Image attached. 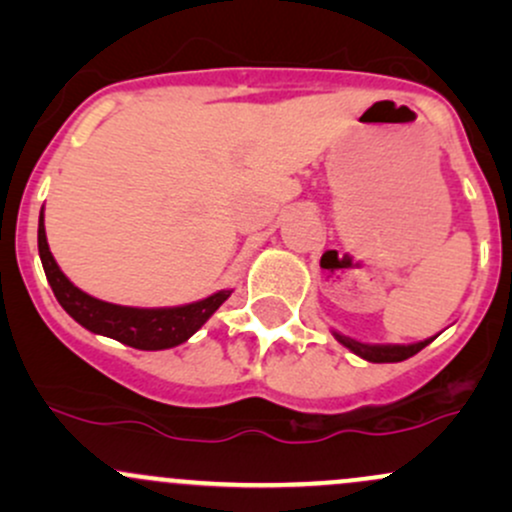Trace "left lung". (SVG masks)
<instances>
[{
    "instance_id": "1",
    "label": "left lung",
    "mask_w": 512,
    "mask_h": 512,
    "mask_svg": "<svg viewBox=\"0 0 512 512\" xmlns=\"http://www.w3.org/2000/svg\"><path fill=\"white\" fill-rule=\"evenodd\" d=\"M334 337H337L339 344H344L346 349L354 351L356 356L366 358L370 363H397V361H404V358L419 354L424 346H428L433 342L436 337L431 339H424V342H416V344H363V342H356V339L351 337H344V334L339 332H332Z\"/></svg>"
}]
</instances>
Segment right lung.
Listing matches in <instances>:
<instances>
[{"label": "right lung", "instance_id": "add662e5", "mask_svg": "<svg viewBox=\"0 0 512 512\" xmlns=\"http://www.w3.org/2000/svg\"><path fill=\"white\" fill-rule=\"evenodd\" d=\"M38 252L52 293L81 327L142 351L173 349V346L187 342L233 293L231 289H223L214 296L202 298V301L175 305V308H129V305L98 301V298L76 289L57 267L50 252L48 236H45L43 211H40L38 221Z\"/></svg>", "mask_w": 512, "mask_h": 512}]
</instances>
